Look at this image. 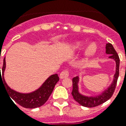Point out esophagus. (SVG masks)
<instances>
[{"mask_svg":"<svg viewBox=\"0 0 126 126\" xmlns=\"http://www.w3.org/2000/svg\"><path fill=\"white\" fill-rule=\"evenodd\" d=\"M68 76H69V72L67 70L63 71L60 73V75H59V77H60L61 79H64V78L67 77Z\"/></svg>","mask_w":126,"mask_h":126,"instance_id":"34e87169","label":"esophagus"}]
</instances>
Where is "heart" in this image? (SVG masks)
<instances>
[{
    "label": "heart",
    "instance_id": "b5f03b06",
    "mask_svg": "<svg viewBox=\"0 0 126 126\" xmlns=\"http://www.w3.org/2000/svg\"><path fill=\"white\" fill-rule=\"evenodd\" d=\"M82 43L81 42H78L76 44L74 45V49H79L81 48ZM97 51V47L95 44L92 43V44L89 45V46L87 47L86 49H85L84 52H83V55L85 57H92L95 53Z\"/></svg>",
    "mask_w": 126,
    "mask_h": 126
}]
</instances>
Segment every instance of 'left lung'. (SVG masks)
<instances>
[{
  "label": "left lung",
  "mask_w": 126,
  "mask_h": 126,
  "mask_svg": "<svg viewBox=\"0 0 126 126\" xmlns=\"http://www.w3.org/2000/svg\"><path fill=\"white\" fill-rule=\"evenodd\" d=\"M106 53L110 55L109 58L115 61V72L111 84L101 93L95 95H87L81 94L79 92V77L76 76L73 78V91L71 94L73 97V99L82 106L87 108H93L101 105L106 101H108V99H110L114 92L115 86L117 84V81L119 77L120 59L113 47L111 43L106 44Z\"/></svg>",
  "instance_id": "8db88e82"
}]
</instances>
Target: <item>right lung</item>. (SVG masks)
<instances>
[{"instance_id": "1", "label": "right lung", "mask_w": 126, "mask_h": 126, "mask_svg": "<svg viewBox=\"0 0 126 126\" xmlns=\"http://www.w3.org/2000/svg\"><path fill=\"white\" fill-rule=\"evenodd\" d=\"M6 69V61L5 57L3 59V66L2 69V76L0 74V81L4 83L6 92L11 98L14 101L25 108H36L41 107L46 102L51 95L56 83L59 81V78L57 74L50 75L41 86L34 91L29 93H21L11 89L6 83L4 79V71ZM3 79L2 80L1 79Z\"/></svg>"}]
</instances>
